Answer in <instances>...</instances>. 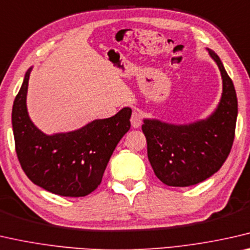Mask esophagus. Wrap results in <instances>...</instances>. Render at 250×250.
Returning <instances> with one entry per match:
<instances>
[{
	"mask_svg": "<svg viewBox=\"0 0 250 250\" xmlns=\"http://www.w3.org/2000/svg\"><path fill=\"white\" fill-rule=\"evenodd\" d=\"M143 124V115H141L139 112L137 111H133L132 115H131V125L133 128L137 129Z\"/></svg>",
	"mask_w": 250,
	"mask_h": 250,
	"instance_id": "obj_1",
	"label": "esophagus"
}]
</instances>
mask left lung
I'll return each instance as SVG.
<instances>
[{
	"mask_svg": "<svg viewBox=\"0 0 250 250\" xmlns=\"http://www.w3.org/2000/svg\"><path fill=\"white\" fill-rule=\"evenodd\" d=\"M207 50L222 78L221 99L213 113L188 125L144 119L141 126L155 175L168 186L184 188L206 181L221 168L233 144L238 115L236 89L219 56Z\"/></svg>",
	"mask_w": 250,
	"mask_h": 250,
	"instance_id": "left-lung-1",
	"label": "left lung"
}]
</instances>
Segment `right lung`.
I'll return each mask as SVG.
<instances>
[{"mask_svg": "<svg viewBox=\"0 0 250 250\" xmlns=\"http://www.w3.org/2000/svg\"><path fill=\"white\" fill-rule=\"evenodd\" d=\"M16 96L12 128L16 151L29 180L62 196L88 195L101 183L119 141L130 129L132 111L124 107L107 119H96L69 132L46 135L33 125L27 109L29 77Z\"/></svg>", "mask_w": 250, "mask_h": 250, "instance_id": "add662e5", "label": "right lung"}]
</instances>
